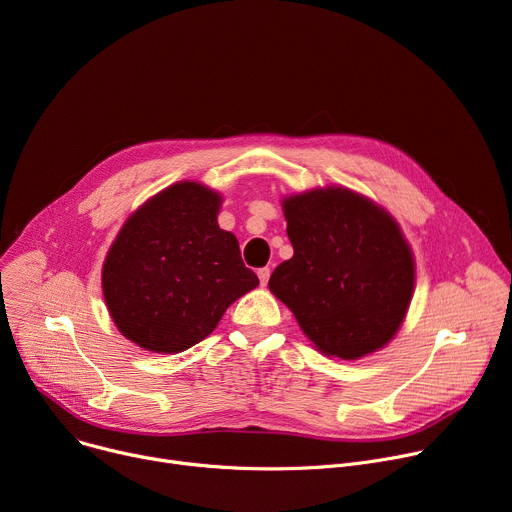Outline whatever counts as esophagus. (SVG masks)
<instances>
[{
  "label": "esophagus",
  "instance_id": "obj_1",
  "mask_svg": "<svg viewBox=\"0 0 512 512\" xmlns=\"http://www.w3.org/2000/svg\"><path fill=\"white\" fill-rule=\"evenodd\" d=\"M258 279H260V285H266L268 279H270V268H260L258 270Z\"/></svg>",
  "mask_w": 512,
  "mask_h": 512
}]
</instances>
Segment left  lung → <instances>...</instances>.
<instances>
[{"label":"left lung","mask_w":512,"mask_h":512,"mask_svg":"<svg viewBox=\"0 0 512 512\" xmlns=\"http://www.w3.org/2000/svg\"><path fill=\"white\" fill-rule=\"evenodd\" d=\"M283 211L293 258L270 274V293L328 357L383 348L414 293V256L396 219L344 186L287 196Z\"/></svg>","instance_id":"1"}]
</instances>
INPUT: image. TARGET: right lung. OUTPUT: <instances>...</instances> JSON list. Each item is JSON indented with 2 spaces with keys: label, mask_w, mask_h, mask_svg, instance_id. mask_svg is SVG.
Returning <instances> with one entry per match:
<instances>
[{
  "label": "right lung",
  "mask_w": 512,
  "mask_h": 512,
  "mask_svg": "<svg viewBox=\"0 0 512 512\" xmlns=\"http://www.w3.org/2000/svg\"><path fill=\"white\" fill-rule=\"evenodd\" d=\"M221 194L176 182L121 227L102 266L110 318L137 346L174 355L207 338L225 309L258 287L240 244L217 223Z\"/></svg>",
  "instance_id": "obj_1"
}]
</instances>
